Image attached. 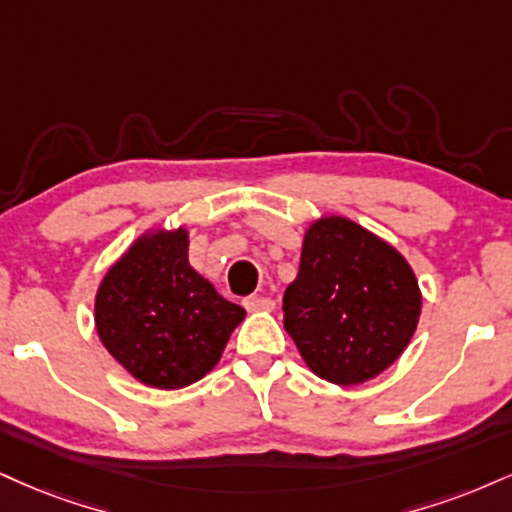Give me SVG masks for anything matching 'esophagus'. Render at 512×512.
Returning a JSON list of instances; mask_svg holds the SVG:
<instances>
[{
    "label": "esophagus",
    "instance_id": "obj_1",
    "mask_svg": "<svg viewBox=\"0 0 512 512\" xmlns=\"http://www.w3.org/2000/svg\"><path fill=\"white\" fill-rule=\"evenodd\" d=\"M245 310L257 312V310H274V300L272 298H264V295H248L243 300Z\"/></svg>",
    "mask_w": 512,
    "mask_h": 512
}]
</instances>
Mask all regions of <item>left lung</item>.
Instances as JSON below:
<instances>
[{
	"instance_id": "8db88e82",
	"label": "left lung",
	"mask_w": 512,
	"mask_h": 512,
	"mask_svg": "<svg viewBox=\"0 0 512 512\" xmlns=\"http://www.w3.org/2000/svg\"><path fill=\"white\" fill-rule=\"evenodd\" d=\"M420 307V286L396 248L355 221L326 217L305 233L283 326L317 377L355 386L398 360Z\"/></svg>"
}]
</instances>
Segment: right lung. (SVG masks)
I'll use <instances>...</instances> for the list:
<instances>
[{"label":"right lung","mask_w":512,"mask_h":512,"mask_svg":"<svg viewBox=\"0 0 512 512\" xmlns=\"http://www.w3.org/2000/svg\"><path fill=\"white\" fill-rule=\"evenodd\" d=\"M245 310L188 264V233L140 238L104 276L95 324L104 348L135 379L174 391L219 362Z\"/></svg>","instance_id":"add662e5"}]
</instances>
